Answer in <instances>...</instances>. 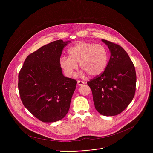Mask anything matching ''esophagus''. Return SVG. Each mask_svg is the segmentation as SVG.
Masks as SVG:
<instances>
[{
  "mask_svg": "<svg viewBox=\"0 0 153 153\" xmlns=\"http://www.w3.org/2000/svg\"><path fill=\"white\" fill-rule=\"evenodd\" d=\"M84 84H85V83H84V82H83V81H78L77 82V84H78V85H79V86H82V85H83Z\"/></svg>",
  "mask_w": 153,
  "mask_h": 153,
  "instance_id": "esophagus-1",
  "label": "esophagus"
}]
</instances>
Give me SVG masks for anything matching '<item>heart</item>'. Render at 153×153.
<instances>
[{
	"instance_id": "b5f03b06",
	"label": "heart",
	"mask_w": 153,
	"mask_h": 153,
	"mask_svg": "<svg viewBox=\"0 0 153 153\" xmlns=\"http://www.w3.org/2000/svg\"><path fill=\"white\" fill-rule=\"evenodd\" d=\"M69 56L60 58L59 64L68 77H71L77 69L82 68L80 75L86 72L90 76H97L105 70L108 63V51L102 44L79 42L68 50Z\"/></svg>"
}]
</instances>
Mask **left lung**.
<instances>
[{"label": "left lung", "instance_id": "left-lung-1", "mask_svg": "<svg viewBox=\"0 0 153 153\" xmlns=\"http://www.w3.org/2000/svg\"><path fill=\"white\" fill-rule=\"evenodd\" d=\"M111 56L104 72L87 82L96 110L104 116L120 114L130 104L135 92V67L126 51L105 39Z\"/></svg>", "mask_w": 153, "mask_h": 153}]
</instances>
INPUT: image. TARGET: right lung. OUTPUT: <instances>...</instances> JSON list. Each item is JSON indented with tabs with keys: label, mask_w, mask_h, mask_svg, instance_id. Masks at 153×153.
Returning a JSON list of instances; mask_svg holds the SVG:
<instances>
[{
	"label": "right lung",
	"mask_w": 153,
	"mask_h": 153,
	"mask_svg": "<svg viewBox=\"0 0 153 153\" xmlns=\"http://www.w3.org/2000/svg\"><path fill=\"white\" fill-rule=\"evenodd\" d=\"M69 42L61 39L42 46L27 56L19 73L22 103L44 123L62 120L70 107L77 82L65 77L59 64L63 48Z\"/></svg>",
	"instance_id": "obj_1"
}]
</instances>
